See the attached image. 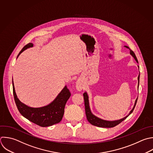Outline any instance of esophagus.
I'll use <instances>...</instances> for the list:
<instances>
[{
  "instance_id": "1",
  "label": "esophagus",
  "mask_w": 153,
  "mask_h": 153,
  "mask_svg": "<svg viewBox=\"0 0 153 153\" xmlns=\"http://www.w3.org/2000/svg\"><path fill=\"white\" fill-rule=\"evenodd\" d=\"M82 84L80 83V82H76V88L78 91H81L82 89Z\"/></svg>"
}]
</instances>
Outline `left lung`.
Listing matches in <instances>:
<instances>
[{
  "instance_id": "8db88e82",
  "label": "left lung",
  "mask_w": 153,
  "mask_h": 153,
  "mask_svg": "<svg viewBox=\"0 0 153 153\" xmlns=\"http://www.w3.org/2000/svg\"><path fill=\"white\" fill-rule=\"evenodd\" d=\"M126 48L129 49L130 51V54L134 59V60H136V62L137 63H138L137 59L134 53V52L133 51H131L128 47L127 46H124ZM139 68V66H138ZM140 74H139V76L137 77V80H138V85H137V88L139 87V76ZM84 96V103H85V114H86V117H87V119L88 121V122L91 124L93 126H97V127H105V128H111V127H115V126L118 125V124H120L121 122H122L123 120H124L127 117H128L133 111V109L136 106V102H137V98L136 99L135 102H134V106L132 108V109L130 111V112L128 114V115H127L126 117H124L123 118L119 119V120H113V121H109V120H105L102 118H100L97 117H96V115H94L91 109H90V103H89V100H88V96L87 93L85 91L84 93L83 94Z\"/></svg>"
}]
</instances>
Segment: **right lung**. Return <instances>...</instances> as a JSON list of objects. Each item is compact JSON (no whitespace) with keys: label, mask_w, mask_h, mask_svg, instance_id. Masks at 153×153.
I'll use <instances>...</instances> for the list:
<instances>
[{"label":"right lung","mask_w":153,"mask_h":153,"mask_svg":"<svg viewBox=\"0 0 153 153\" xmlns=\"http://www.w3.org/2000/svg\"><path fill=\"white\" fill-rule=\"evenodd\" d=\"M33 47V43H29L25 45L19 53L17 58L25 50ZM13 87L17 107L24 117L41 127L51 126L61 121L64 114L65 105L71 95L66 85L64 87L57 97L50 103L38 108L29 106L19 100L16 93L13 80Z\"/></svg>","instance_id":"obj_1"}]
</instances>
